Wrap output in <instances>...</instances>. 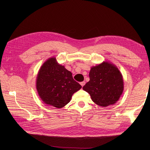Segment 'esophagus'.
Listing matches in <instances>:
<instances>
[{
    "label": "esophagus",
    "mask_w": 150,
    "mask_h": 150,
    "mask_svg": "<svg viewBox=\"0 0 150 150\" xmlns=\"http://www.w3.org/2000/svg\"><path fill=\"white\" fill-rule=\"evenodd\" d=\"M85 81H82V82H81L80 83V84H81V86H82V87H83V86L85 84Z\"/></svg>",
    "instance_id": "34e87169"
}]
</instances>
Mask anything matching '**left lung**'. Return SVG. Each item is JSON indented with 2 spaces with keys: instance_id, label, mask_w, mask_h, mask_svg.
<instances>
[{
  "instance_id": "obj_1",
  "label": "left lung",
  "mask_w": 150,
  "mask_h": 150,
  "mask_svg": "<svg viewBox=\"0 0 150 150\" xmlns=\"http://www.w3.org/2000/svg\"><path fill=\"white\" fill-rule=\"evenodd\" d=\"M90 80L83 89L88 92L96 105L106 107L114 105L123 91V76L115 65L108 61L92 66L89 72Z\"/></svg>"
}]
</instances>
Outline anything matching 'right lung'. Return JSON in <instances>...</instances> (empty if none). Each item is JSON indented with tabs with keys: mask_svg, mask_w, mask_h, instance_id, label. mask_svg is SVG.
I'll return each instance as SVG.
<instances>
[{
	"mask_svg": "<svg viewBox=\"0 0 150 150\" xmlns=\"http://www.w3.org/2000/svg\"><path fill=\"white\" fill-rule=\"evenodd\" d=\"M36 88L44 103L57 108L69 103L73 94L81 88L75 81L72 74L58 63L56 58L45 61L39 70Z\"/></svg>",
	"mask_w": 150,
	"mask_h": 150,
	"instance_id": "right-lung-1",
	"label": "right lung"
}]
</instances>
